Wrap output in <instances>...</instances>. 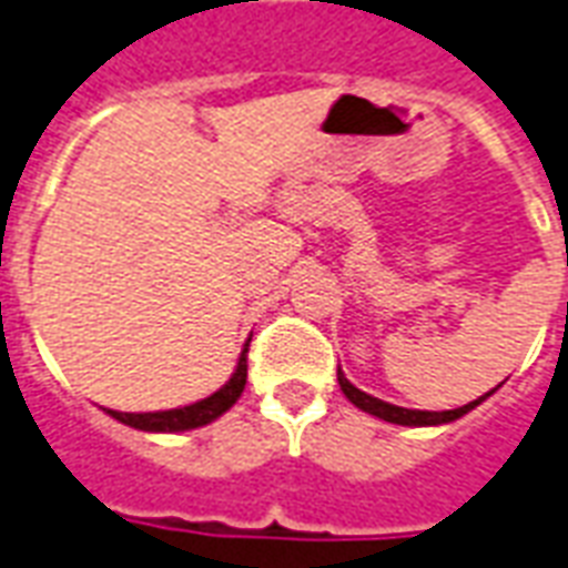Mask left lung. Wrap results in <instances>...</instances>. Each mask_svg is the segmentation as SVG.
<instances>
[{
	"label": "left lung",
	"mask_w": 568,
	"mask_h": 568,
	"mask_svg": "<svg viewBox=\"0 0 568 568\" xmlns=\"http://www.w3.org/2000/svg\"><path fill=\"white\" fill-rule=\"evenodd\" d=\"M337 383H341L344 395L358 407V410H365V414H371V417L386 419V423H398V426H440V423H453V419L465 417L471 407L480 405V402L489 395V393L480 395L477 402H468V405L456 407V410H407V407H395L389 405V402H381V398H374V395L356 389L353 383L346 381L344 371L341 368H337Z\"/></svg>",
	"instance_id": "1"
}]
</instances>
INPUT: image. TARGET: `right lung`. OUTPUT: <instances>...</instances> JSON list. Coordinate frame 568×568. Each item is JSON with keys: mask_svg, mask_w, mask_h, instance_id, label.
I'll return each mask as SVG.
<instances>
[{"mask_svg": "<svg viewBox=\"0 0 568 568\" xmlns=\"http://www.w3.org/2000/svg\"><path fill=\"white\" fill-rule=\"evenodd\" d=\"M252 341V337H248ZM246 353L248 344L243 346V353H240V362H236V371L231 374V381L224 383L219 393H212L210 398H203V402H194V405L187 407H175V410H158V414H118V410H109L118 423H124V426L142 428V432H185V428H200L212 423V419H219L224 410H231L236 405V398L243 395L246 389Z\"/></svg>", "mask_w": 568, "mask_h": 568, "instance_id": "obj_1", "label": "right lung"}]
</instances>
